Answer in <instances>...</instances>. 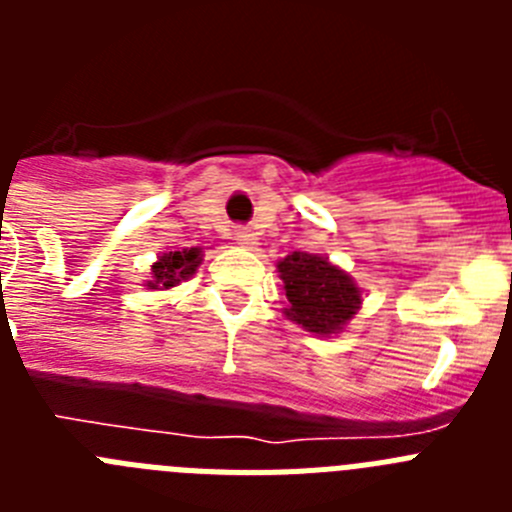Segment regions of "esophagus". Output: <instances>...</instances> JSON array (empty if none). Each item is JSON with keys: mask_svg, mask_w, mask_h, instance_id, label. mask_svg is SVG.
Returning a JSON list of instances; mask_svg holds the SVG:
<instances>
[{"mask_svg": "<svg viewBox=\"0 0 512 512\" xmlns=\"http://www.w3.org/2000/svg\"><path fill=\"white\" fill-rule=\"evenodd\" d=\"M233 238L238 243H241L243 248H256V246H259V238H256V233H253V230H248V228H238L233 233Z\"/></svg>", "mask_w": 512, "mask_h": 512, "instance_id": "1", "label": "esophagus"}]
</instances>
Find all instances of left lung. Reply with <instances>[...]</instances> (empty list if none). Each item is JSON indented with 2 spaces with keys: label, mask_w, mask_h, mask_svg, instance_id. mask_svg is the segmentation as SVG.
Returning a JSON list of instances; mask_svg holds the SVG:
<instances>
[{
  "label": "left lung",
  "mask_w": 512,
  "mask_h": 512,
  "mask_svg": "<svg viewBox=\"0 0 512 512\" xmlns=\"http://www.w3.org/2000/svg\"><path fill=\"white\" fill-rule=\"evenodd\" d=\"M289 307L284 310L310 333L333 336L361 307V289L346 271L318 253L295 251L277 264Z\"/></svg>",
  "instance_id": "1"
}]
</instances>
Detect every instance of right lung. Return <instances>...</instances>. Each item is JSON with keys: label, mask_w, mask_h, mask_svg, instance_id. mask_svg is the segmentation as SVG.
I'll list each match as a JSON object with an SVG mask.
<instances>
[{"label": "right lung", "mask_w": 512, "mask_h": 512, "mask_svg": "<svg viewBox=\"0 0 512 512\" xmlns=\"http://www.w3.org/2000/svg\"><path fill=\"white\" fill-rule=\"evenodd\" d=\"M202 264V248H182L158 256L151 266V279L146 282L148 289H171L179 282L189 279Z\"/></svg>", "instance_id": "1"}]
</instances>
